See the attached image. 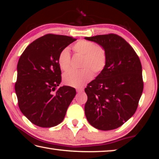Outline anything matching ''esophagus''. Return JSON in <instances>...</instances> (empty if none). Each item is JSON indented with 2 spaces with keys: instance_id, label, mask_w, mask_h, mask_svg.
<instances>
[{
  "instance_id": "esophagus-1",
  "label": "esophagus",
  "mask_w": 159,
  "mask_h": 159,
  "mask_svg": "<svg viewBox=\"0 0 159 159\" xmlns=\"http://www.w3.org/2000/svg\"><path fill=\"white\" fill-rule=\"evenodd\" d=\"M76 92L77 93H83V89H82V88H80V89H76Z\"/></svg>"
}]
</instances>
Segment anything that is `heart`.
Segmentation results:
<instances>
[{"instance_id": "b5f03b06", "label": "heart", "mask_w": 159, "mask_h": 159, "mask_svg": "<svg viewBox=\"0 0 159 159\" xmlns=\"http://www.w3.org/2000/svg\"><path fill=\"white\" fill-rule=\"evenodd\" d=\"M73 50L83 56V69L80 71L71 70L64 74L63 80L66 85L74 88H81L92 79L93 72L98 74L104 69L107 64V53L95 43L80 40L74 45ZM58 64L62 71H67L71 65V57L68 48H64L59 54Z\"/></svg>"}]
</instances>
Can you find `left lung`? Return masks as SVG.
I'll use <instances>...</instances> for the list:
<instances>
[{"instance_id":"8db88e82","label":"left lung","mask_w":159,"mask_h":159,"mask_svg":"<svg viewBox=\"0 0 159 159\" xmlns=\"http://www.w3.org/2000/svg\"><path fill=\"white\" fill-rule=\"evenodd\" d=\"M104 48L107 64L88 84L85 114L98 130L118 128L133 116L143 91L140 60L133 48L118 35L85 37Z\"/></svg>"}]
</instances>
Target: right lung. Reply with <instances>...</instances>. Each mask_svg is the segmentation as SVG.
Segmentation results:
<instances>
[{"label": "right lung", "instance_id": "1", "mask_svg": "<svg viewBox=\"0 0 159 159\" xmlns=\"http://www.w3.org/2000/svg\"><path fill=\"white\" fill-rule=\"evenodd\" d=\"M75 41L47 34L32 42L20 56L15 93L21 113L34 125L51 128L60 124L76 95L70 86L57 90L61 81L59 54Z\"/></svg>", "mask_w": 159, "mask_h": 159}]
</instances>
